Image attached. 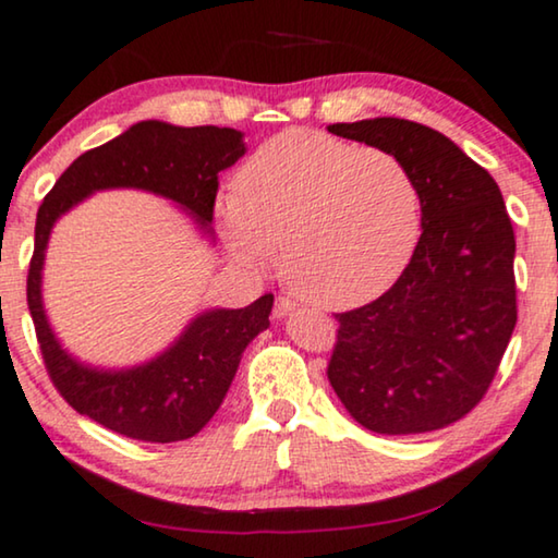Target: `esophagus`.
Returning <instances> with one entry per match:
<instances>
[{"instance_id": "1", "label": "esophagus", "mask_w": 558, "mask_h": 558, "mask_svg": "<svg viewBox=\"0 0 558 558\" xmlns=\"http://www.w3.org/2000/svg\"><path fill=\"white\" fill-rule=\"evenodd\" d=\"M295 311V303L290 301V298H278L276 301V308H272V316L276 318H286V316H290V313Z\"/></svg>"}]
</instances>
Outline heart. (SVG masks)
Wrapping results in <instances>:
<instances>
[{
    "mask_svg": "<svg viewBox=\"0 0 558 558\" xmlns=\"http://www.w3.org/2000/svg\"><path fill=\"white\" fill-rule=\"evenodd\" d=\"M217 217L234 260L265 272L280 250L282 278L303 301L347 311L402 276L422 207L397 156L290 129L242 163L238 194L219 199Z\"/></svg>",
    "mask_w": 558,
    "mask_h": 558,
    "instance_id": "1",
    "label": "heart"
}]
</instances>
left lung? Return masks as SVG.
Listing matches in <instances>:
<instances>
[{
	"instance_id": "left-lung-1",
	"label": "left lung",
	"mask_w": 558,
	"mask_h": 558,
	"mask_svg": "<svg viewBox=\"0 0 558 558\" xmlns=\"http://www.w3.org/2000/svg\"><path fill=\"white\" fill-rule=\"evenodd\" d=\"M328 131L397 156L422 207L420 242L399 280L336 316L328 381L372 433L442 429L481 402L515 328V238L504 194L429 125L389 116Z\"/></svg>"
}]
</instances>
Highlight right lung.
Returning <instances> with one entry per match:
<instances>
[{"mask_svg": "<svg viewBox=\"0 0 558 558\" xmlns=\"http://www.w3.org/2000/svg\"><path fill=\"white\" fill-rule=\"evenodd\" d=\"M245 133L217 125L138 121L108 144L90 148L62 171L37 209L35 255L27 276L47 374L65 402L98 425L144 442L190 439L215 417L238 374L242 351L270 326L272 295L245 308H207L161 354L136 366L85 364L54 336L43 303V268L52 227L83 199L106 190H141L163 197L215 242L211 211L219 171L245 156Z\"/></svg>", "mask_w": 558, "mask_h": 558, "instance_id": "obj_1", "label": "right lung"}]
</instances>
